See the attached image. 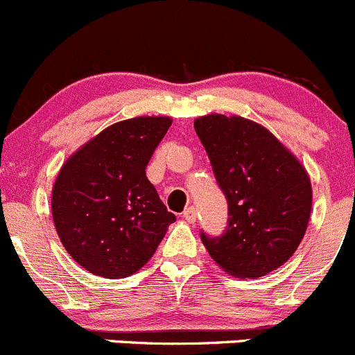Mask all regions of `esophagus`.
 <instances>
[{"label":"esophagus","instance_id":"obj_1","mask_svg":"<svg viewBox=\"0 0 355 355\" xmlns=\"http://www.w3.org/2000/svg\"><path fill=\"white\" fill-rule=\"evenodd\" d=\"M182 217H184L186 220H188V223H196V217H198V214H196V209L195 207H188V209L184 210V212H182Z\"/></svg>","mask_w":355,"mask_h":355}]
</instances>
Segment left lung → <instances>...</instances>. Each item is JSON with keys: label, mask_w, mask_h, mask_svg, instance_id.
<instances>
[{"label": "left lung", "mask_w": 355, "mask_h": 355, "mask_svg": "<svg viewBox=\"0 0 355 355\" xmlns=\"http://www.w3.org/2000/svg\"><path fill=\"white\" fill-rule=\"evenodd\" d=\"M195 131L227 200L220 236L202 231L210 257L238 278H261L285 264L304 238L312 207L311 179L266 128L210 114Z\"/></svg>", "instance_id": "left-lung-1"}]
</instances>
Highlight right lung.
Listing matches in <instances>:
<instances>
[{"instance_id": "1", "label": "right lung", "mask_w": 355, "mask_h": 355, "mask_svg": "<svg viewBox=\"0 0 355 355\" xmlns=\"http://www.w3.org/2000/svg\"><path fill=\"white\" fill-rule=\"evenodd\" d=\"M171 124L169 117L117 122L60 169L51 195L55 227L86 271L110 279L132 275L176 220L145 171Z\"/></svg>"}]
</instances>
